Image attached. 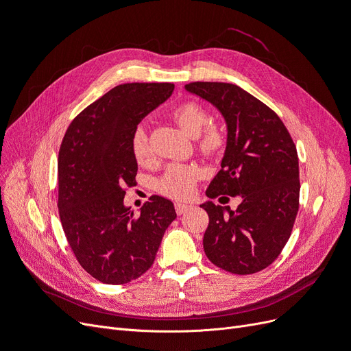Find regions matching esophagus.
Masks as SVG:
<instances>
[{"mask_svg": "<svg viewBox=\"0 0 351 351\" xmlns=\"http://www.w3.org/2000/svg\"><path fill=\"white\" fill-rule=\"evenodd\" d=\"M192 208L190 205H186V204H182V202H177L176 204V212H177V215H183V214H186V212Z\"/></svg>", "mask_w": 351, "mask_h": 351, "instance_id": "obj_1", "label": "esophagus"}]
</instances>
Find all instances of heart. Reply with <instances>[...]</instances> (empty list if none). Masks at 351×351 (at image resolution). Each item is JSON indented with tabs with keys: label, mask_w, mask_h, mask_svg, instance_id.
I'll list each match as a JSON object with an SVG mask.
<instances>
[{
	"label": "heart",
	"mask_w": 351,
	"mask_h": 351,
	"mask_svg": "<svg viewBox=\"0 0 351 351\" xmlns=\"http://www.w3.org/2000/svg\"><path fill=\"white\" fill-rule=\"evenodd\" d=\"M174 123L189 136L196 137L199 151L206 156L219 154L226 146V133L217 124H209V112L199 102L184 101L171 111ZM130 151L137 164H146L151 158V147L143 125H137L130 136ZM200 178V169L195 165H171L158 180L156 189L165 196L187 199L192 196Z\"/></svg>",
	"instance_id": "1"
}]
</instances>
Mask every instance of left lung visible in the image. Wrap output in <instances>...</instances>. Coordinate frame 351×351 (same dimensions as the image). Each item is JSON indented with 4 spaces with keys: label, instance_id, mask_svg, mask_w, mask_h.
Masks as SVG:
<instances>
[{
    "label": "left lung",
    "instance_id": "obj_1",
    "mask_svg": "<svg viewBox=\"0 0 351 351\" xmlns=\"http://www.w3.org/2000/svg\"><path fill=\"white\" fill-rule=\"evenodd\" d=\"M186 89L214 104L227 121V147L206 195L240 196L236 210L212 202L204 236L208 259L237 275L259 272L280 256L299 210V156L268 105L237 84L193 82Z\"/></svg>",
    "mask_w": 351,
    "mask_h": 351
}]
</instances>
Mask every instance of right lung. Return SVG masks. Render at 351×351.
<instances>
[{
  "label": "right lung",
  "instance_id": "1",
  "mask_svg": "<svg viewBox=\"0 0 351 351\" xmlns=\"http://www.w3.org/2000/svg\"><path fill=\"white\" fill-rule=\"evenodd\" d=\"M173 83L119 84L74 117L58 152V214L80 267L104 284H125L152 267L177 214L151 196L134 215L124 206L137 162L130 136L145 115L169 98Z\"/></svg>",
  "mask_w": 351,
  "mask_h": 351
}]
</instances>
